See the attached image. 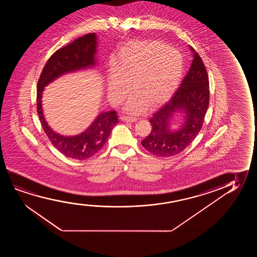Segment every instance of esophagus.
<instances>
[{
	"label": "esophagus",
	"instance_id": "obj_1",
	"mask_svg": "<svg viewBox=\"0 0 257 257\" xmlns=\"http://www.w3.org/2000/svg\"><path fill=\"white\" fill-rule=\"evenodd\" d=\"M120 119L122 121H125V122H136L137 118L134 117V116H120Z\"/></svg>",
	"mask_w": 257,
	"mask_h": 257
}]
</instances>
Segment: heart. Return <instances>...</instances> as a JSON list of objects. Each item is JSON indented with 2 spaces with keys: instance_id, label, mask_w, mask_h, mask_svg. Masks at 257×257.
Returning <instances> with one entry per match:
<instances>
[{
  "instance_id": "obj_1",
  "label": "heart",
  "mask_w": 257,
  "mask_h": 257,
  "mask_svg": "<svg viewBox=\"0 0 257 257\" xmlns=\"http://www.w3.org/2000/svg\"><path fill=\"white\" fill-rule=\"evenodd\" d=\"M183 73L181 54L158 41L134 42L125 46L111 69L107 82L109 97L119 103L129 93L127 110L141 112L146 102L154 105L169 98Z\"/></svg>"
}]
</instances>
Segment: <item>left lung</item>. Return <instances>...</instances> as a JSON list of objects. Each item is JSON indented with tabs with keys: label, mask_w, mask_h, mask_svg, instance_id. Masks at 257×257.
Segmentation results:
<instances>
[{
	"label": "left lung",
	"mask_w": 257,
	"mask_h": 257,
	"mask_svg": "<svg viewBox=\"0 0 257 257\" xmlns=\"http://www.w3.org/2000/svg\"><path fill=\"white\" fill-rule=\"evenodd\" d=\"M190 70L169 102L152 115V130L141 144L160 157L178 155L197 137L203 126L209 106V78L204 62L194 51ZM177 111L185 113V122L179 130L170 128V120Z\"/></svg>",
	"instance_id": "obj_1"
}]
</instances>
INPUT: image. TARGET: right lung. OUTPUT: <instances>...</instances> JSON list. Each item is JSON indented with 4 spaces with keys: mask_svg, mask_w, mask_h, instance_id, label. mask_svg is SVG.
<instances>
[{
    "mask_svg": "<svg viewBox=\"0 0 257 257\" xmlns=\"http://www.w3.org/2000/svg\"><path fill=\"white\" fill-rule=\"evenodd\" d=\"M96 40L95 33H89L57 50L47 60L38 81L37 110L43 130L61 154L79 161L90 158L102 149L113 127L118 123L116 111L100 113L87 130L76 136L67 137L50 128L44 116L41 99L45 87L60 75L95 66Z\"/></svg>",
    "mask_w": 257,
    "mask_h": 257,
    "instance_id": "1",
    "label": "right lung"
}]
</instances>
